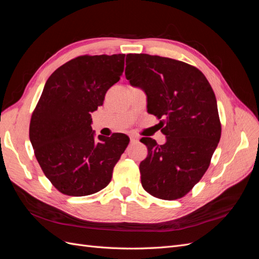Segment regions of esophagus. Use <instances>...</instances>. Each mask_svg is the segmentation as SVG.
<instances>
[{"label": "esophagus", "instance_id": "1", "mask_svg": "<svg viewBox=\"0 0 259 259\" xmlns=\"http://www.w3.org/2000/svg\"><path fill=\"white\" fill-rule=\"evenodd\" d=\"M131 143H132V144L138 143V137L135 136V135H132V136H131Z\"/></svg>", "mask_w": 259, "mask_h": 259}]
</instances>
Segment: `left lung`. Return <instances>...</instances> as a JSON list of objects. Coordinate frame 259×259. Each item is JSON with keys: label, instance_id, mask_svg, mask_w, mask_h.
I'll return each instance as SVG.
<instances>
[{"label": "left lung", "instance_id": "8db88e82", "mask_svg": "<svg viewBox=\"0 0 259 259\" xmlns=\"http://www.w3.org/2000/svg\"><path fill=\"white\" fill-rule=\"evenodd\" d=\"M125 76L147 95L148 112L158 116L166 143L144 137L147 158L139 165L144 189L155 198L177 200L207 170L222 124L213 89L198 68L148 54H127Z\"/></svg>", "mask_w": 259, "mask_h": 259}]
</instances>
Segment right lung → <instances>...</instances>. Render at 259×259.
<instances>
[{
    "instance_id": "right-lung-1",
    "label": "right lung",
    "mask_w": 259,
    "mask_h": 259,
    "mask_svg": "<svg viewBox=\"0 0 259 259\" xmlns=\"http://www.w3.org/2000/svg\"><path fill=\"white\" fill-rule=\"evenodd\" d=\"M124 58V54L79 56L45 83L29 137L43 173L61 193L84 197L104 189L130 143L121 133L95 139L91 126V113L120 80Z\"/></svg>"
}]
</instances>
